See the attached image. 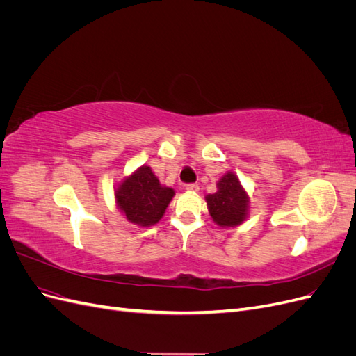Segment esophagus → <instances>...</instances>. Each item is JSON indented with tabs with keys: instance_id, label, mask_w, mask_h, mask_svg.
Instances as JSON below:
<instances>
[{
	"instance_id": "esophagus-1",
	"label": "esophagus",
	"mask_w": 356,
	"mask_h": 356,
	"mask_svg": "<svg viewBox=\"0 0 356 356\" xmlns=\"http://www.w3.org/2000/svg\"><path fill=\"white\" fill-rule=\"evenodd\" d=\"M186 188L188 191H199V184H196V182H190V184L186 186Z\"/></svg>"
}]
</instances>
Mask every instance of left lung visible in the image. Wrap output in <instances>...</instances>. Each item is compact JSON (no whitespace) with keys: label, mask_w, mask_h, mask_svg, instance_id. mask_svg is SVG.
<instances>
[{"label":"left lung","mask_w":356,"mask_h":356,"mask_svg":"<svg viewBox=\"0 0 356 356\" xmlns=\"http://www.w3.org/2000/svg\"><path fill=\"white\" fill-rule=\"evenodd\" d=\"M218 191L207 196L212 220L221 227H234L245 221L250 197L233 172H227L218 181Z\"/></svg>","instance_id":"left-lung-1"}]
</instances>
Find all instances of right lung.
<instances>
[{
  "label": "right lung",
  "mask_w": 356,
  "mask_h": 356,
  "mask_svg": "<svg viewBox=\"0 0 356 356\" xmlns=\"http://www.w3.org/2000/svg\"><path fill=\"white\" fill-rule=\"evenodd\" d=\"M174 195V190L160 184L149 166H141L118 186L115 200L129 221L148 227L163 217Z\"/></svg>",
  "instance_id": "add662e5"
}]
</instances>
